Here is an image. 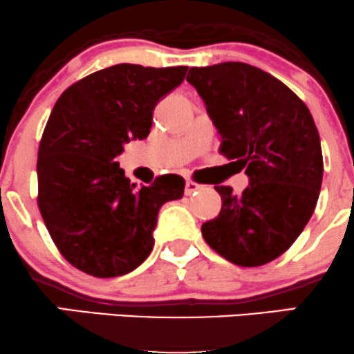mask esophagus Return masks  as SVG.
<instances>
[{
    "mask_svg": "<svg viewBox=\"0 0 354 354\" xmlns=\"http://www.w3.org/2000/svg\"><path fill=\"white\" fill-rule=\"evenodd\" d=\"M201 188V185H198V183H194V181H186V185H185V194H193L194 191H198Z\"/></svg>",
    "mask_w": 354,
    "mask_h": 354,
    "instance_id": "34e87169",
    "label": "esophagus"
}]
</instances>
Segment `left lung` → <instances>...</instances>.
Segmentation results:
<instances>
[{
    "label": "left lung",
    "mask_w": 354,
    "mask_h": 354,
    "mask_svg": "<svg viewBox=\"0 0 354 354\" xmlns=\"http://www.w3.org/2000/svg\"><path fill=\"white\" fill-rule=\"evenodd\" d=\"M186 80L221 135L219 151L250 178L241 194L214 186L221 211L203 238L233 265H266L293 245L318 203L323 153L310 109L270 73L238 61L189 68Z\"/></svg>",
    "instance_id": "8db88e82"
}]
</instances>
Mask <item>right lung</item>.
Masks as SVG:
<instances>
[{
    "label": "right lung",
    "mask_w": 354,
    "mask_h": 354,
    "mask_svg": "<svg viewBox=\"0 0 354 354\" xmlns=\"http://www.w3.org/2000/svg\"><path fill=\"white\" fill-rule=\"evenodd\" d=\"M186 71L115 64L56 101L38 149V208L59 253L83 273L115 278L136 270L154 246L160 208L183 198L181 176L136 188L116 156L149 135L154 106Z\"/></svg>",
    "instance_id": "add662e5"
}]
</instances>
